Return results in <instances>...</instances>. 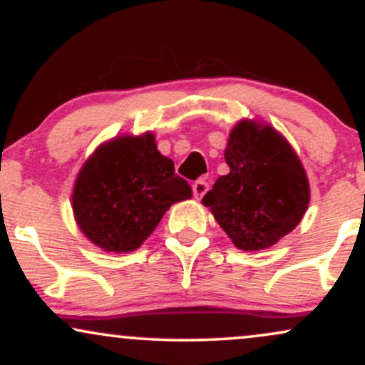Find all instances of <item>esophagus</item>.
Listing matches in <instances>:
<instances>
[{
  "mask_svg": "<svg viewBox=\"0 0 365 365\" xmlns=\"http://www.w3.org/2000/svg\"><path fill=\"white\" fill-rule=\"evenodd\" d=\"M192 190H194L195 199H202V195L209 190L207 182H204V180H197L194 185H192Z\"/></svg>",
  "mask_w": 365,
  "mask_h": 365,
  "instance_id": "esophagus-1",
  "label": "esophagus"
}]
</instances>
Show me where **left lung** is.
Instances as JSON below:
<instances>
[{
    "instance_id": "8db88e82",
    "label": "left lung",
    "mask_w": 365,
    "mask_h": 365,
    "mask_svg": "<svg viewBox=\"0 0 365 365\" xmlns=\"http://www.w3.org/2000/svg\"><path fill=\"white\" fill-rule=\"evenodd\" d=\"M230 173L202 197L215 220L240 250H262L300 223L311 200L302 163L282 133L240 120L225 149Z\"/></svg>"
}]
</instances>
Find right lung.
<instances>
[{
    "label": "right lung",
    "mask_w": 365,
    "mask_h": 365,
    "mask_svg": "<svg viewBox=\"0 0 365 365\" xmlns=\"http://www.w3.org/2000/svg\"><path fill=\"white\" fill-rule=\"evenodd\" d=\"M192 197L187 180L158 150L154 133L120 135L87 158L73 185L77 226L106 252L139 249L175 202Z\"/></svg>",
    "instance_id": "obj_1"
}]
</instances>
